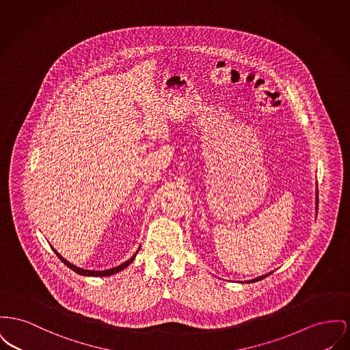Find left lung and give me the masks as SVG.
Returning <instances> with one entry per match:
<instances>
[{"label":"left lung","instance_id":"1","mask_svg":"<svg viewBox=\"0 0 350 350\" xmlns=\"http://www.w3.org/2000/svg\"><path fill=\"white\" fill-rule=\"evenodd\" d=\"M317 204H319V201H317V190H316V205H317ZM269 273H271V272H269ZM269 273H267V275H263V276H259V278H256V279H252V280H248L247 283H255V282H259V280H262V279L267 278Z\"/></svg>","mask_w":350,"mask_h":350}]
</instances>
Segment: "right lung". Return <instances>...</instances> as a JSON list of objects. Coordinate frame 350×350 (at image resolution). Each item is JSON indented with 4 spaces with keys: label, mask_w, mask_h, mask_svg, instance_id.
<instances>
[{
    "label": "right lung",
    "mask_w": 350,
    "mask_h": 350,
    "mask_svg": "<svg viewBox=\"0 0 350 350\" xmlns=\"http://www.w3.org/2000/svg\"><path fill=\"white\" fill-rule=\"evenodd\" d=\"M54 250V248H53ZM140 250V248H139ZM139 250L136 251V254L139 252ZM54 252L57 254V256L62 260L63 263L67 266V267L70 268V269H72L74 272H77V273H79V275H83V276H109V275H113V273H118L119 271H123L124 268L128 267L132 262H133V259L136 258V254L129 259V260H126V262H124L123 265H120V266H118V267L109 268V269H104V271H90V269H83V268L77 267V266H74V265H71L70 262H67L64 258H62L55 250H54Z\"/></svg>",
    "instance_id": "obj_1"
}]
</instances>
